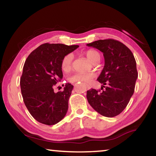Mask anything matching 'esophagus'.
I'll return each mask as SVG.
<instances>
[{"mask_svg":"<svg viewBox=\"0 0 156 156\" xmlns=\"http://www.w3.org/2000/svg\"><path fill=\"white\" fill-rule=\"evenodd\" d=\"M86 87H87V90H90V86H89L88 85H86Z\"/></svg>","mask_w":156,"mask_h":156,"instance_id":"obj_1","label":"esophagus"}]
</instances>
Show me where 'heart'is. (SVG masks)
Instances as JSON below:
<instances>
[{
	"label": "heart",
	"instance_id": "obj_1",
	"mask_svg": "<svg viewBox=\"0 0 156 156\" xmlns=\"http://www.w3.org/2000/svg\"><path fill=\"white\" fill-rule=\"evenodd\" d=\"M85 55L88 59V60L91 63L94 61L96 59L100 58V55L97 51L93 49H90L85 52ZM71 62H72V55L71 54H68L63 57L62 59L60 66L61 69L63 72H69L71 69ZM94 75L91 73H76L71 76L69 78V82L71 83H90L93 78Z\"/></svg>",
	"mask_w": 156,
	"mask_h": 156
}]
</instances>
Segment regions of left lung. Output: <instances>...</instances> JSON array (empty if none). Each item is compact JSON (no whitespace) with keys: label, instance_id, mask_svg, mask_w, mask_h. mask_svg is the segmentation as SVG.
Segmentation results:
<instances>
[{"label":"left lung","instance_id":"obj_1","mask_svg":"<svg viewBox=\"0 0 156 156\" xmlns=\"http://www.w3.org/2000/svg\"><path fill=\"white\" fill-rule=\"evenodd\" d=\"M103 53L105 65L97 80L101 90L87 91L90 105L100 115L115 117L122 112L134 93L138 73L131 51L123 43L112 39H100L87 44Z\"/></svg>","mask_w":156,"mask_h":156}]
</instances>
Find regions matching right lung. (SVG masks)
Returning a JSON list of instances; mask_svg holds the SVG:
<instances>
[{
    "instance_id": "right-lung-1",
    "label": "right lung",
    "mask_w": 156,
    "mask_h": 156,
    "mask_svg": "<svg viewBox=\"0 0 156 156\" xmlns=\"http://www.w3.org/2000/svg\"><path fill=\"white\" fill-rule=\"evenodd\" d=\"M78 47L46 43L27 58L20 79L21 91L27 109L37 122L54 125L67 112L69 98L73 86L66 84L64 90L57 93L53 88L63 77L62 59Z\"/></svg>"
}]
</instances>
